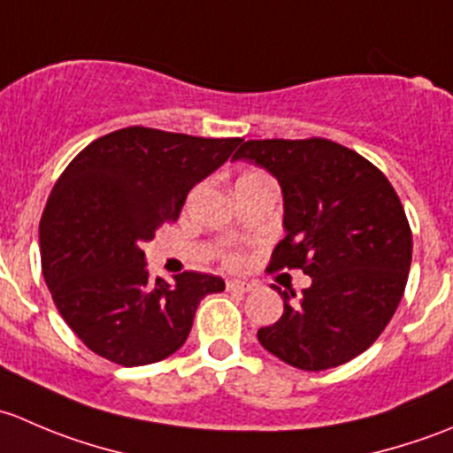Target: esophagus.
Wrapping results in <instances>:
<instances>
[{
	"instance_id": "esophagus-1",
	"label": "esophagus",
	"mask_w": 453,
	"mask_h": 453,
	"mask_svg": "<svg viewBox=\"0 0 453 453\" xmlns=\"http://www.w3.org/2000/svg\"><path fill=\"white\" fill-rule=\"evenodd\" d=\"M226 287L227 291H236V294H248V291L254 289V285H250V282H243V280H227Z\"/></svg>"
}]
</instances>
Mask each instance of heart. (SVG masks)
<instances>
[{"label":"heart","mask_w":453,"mask_h":453,"mask_svg":"<svg viewBox=\"0 0 453 453\" xmlns=\"http://www.w3.org/2000/svg\"><path fill=\"white\" fill-rule=\"evenodd\" d=\"M252 175H263V173H248V175H243V177H252ZM226 263L230 265V267H239V265H241V256L239 254H227Z\"/></svg>","instance_id":"obj_1"}]
</instances>
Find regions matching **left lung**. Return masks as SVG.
Returning a JSON list of instances; mask_svg holds the SVG:
<instances>
[{
	"instance_id": "obj_1",
	"label": "left lung",
	"mask_w": 453,
	"mask_h": 453,
	"mask_svg": "<svg viewBox=\"0 0 453 453\" xmlns=\"http://www.w3.org/2000/svg\"><path fill=\"white\" fill-rule=\"evenodd\" d=\"M267 168L285 199L287 236L267 272L303 269L311 287L258 331L263 349L318 372L374 344L403 298L412 230L388 177L355 150L324 138L248 140L234 153ZM296 296V294H291Z\"/></svg>"
}]
</instances>
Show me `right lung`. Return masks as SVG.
I'll use <instances>...</instances> for the list:
<instances>
[{
	"label": "right lung",
	"instance_id": "add662e5",
	"mask_svg": "<svg viewBox=\"0 0 453 453\" xmlns=\"http://www.w3.org/2000/svg\"><path fill=\"white\" fill-rule=\"evenodd\" d=\"M241 142L127 127L67 164L39 223L41 269L87 349L127 368L166 359L188 337L201 298L226 289L199 272L150 280L142 243L177 221L190 188Z\"/></svg>",
	"mask_w": 453,
	"mask_h": 453
}]
</instances>
